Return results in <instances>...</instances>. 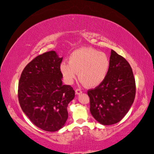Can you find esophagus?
I'll return each instance as SVG.
<instances>
[{
	"mask_svg": "<svg viewBox=\"0 0 154 154\" xmlns=\"http://www.w3.org/2000/svg\"><path fill=\"white\" fill-rule=\"evenodd\" d=\"M82 93V90L80 88H77L75 90V94L79 95V94H81Z\"/></svg>",
	"mask_w": 154,
	"mask_h": 154,
	"instance_id": "1",
	"label": "esophagus"
}]
</instances>
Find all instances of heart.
<instances>
[{
	"label": "heart",
	"mask_w": 154,
	"mask_h": 154,
	"mask_svg": "<svg viewBox=\"0 0 154 154\" xmlns=\"http://www.w3.org/2000/svg\"><path fill=\"white\" fill-rule=\"evenodd\" d=\"M110 68L107 54L91 47H82L70 54L68 62L63 61L60 71L67 84H72L77 72L79 79L86 86L94 88L104 81Z\"/></svg>",
	"instance_id": "obj_1"
}]
</instances>
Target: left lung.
<instances>
[{
    "instance_id": "1",
    "label": "left lung",
    "mask_w": 154,
    "mask_h": 154,
    "mask_svg": "<svg viewBox=\"0 0 154 154\" xmlns=\"http://www.w3.org/2000/svg\"><path fill=\"white\" fill-rule=\"evenodd\" d=\"M136 85L131 66L111 50L110 68L101 85L88 90L90 111L103 125L119 122L129 111L135 97Z\"/></svg>"
}]
</instances>
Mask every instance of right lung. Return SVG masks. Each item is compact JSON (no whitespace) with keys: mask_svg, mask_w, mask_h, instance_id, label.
<instances>
[{"mask_svg":"<svg viewBox=\"0 0 154 154\" xmlns=\"http://www.w3.org/2000/svg\"><path fill=\"white\" fill-rule=\"evenodd\" d=\"M59 58L54 51L38 55L26 66L18 85L21 109L32 123L46 131H57L68 119L67 107L75 97L70 85H63Z\"/></svg>","mask_w":154,"mask_h":154,"instance_id":"right-lung-1","label":"right lung"}]
</instances>
